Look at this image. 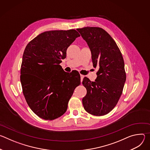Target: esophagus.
Segmentation results:
<instances>
[{"label": "esophagus", "mask_w": 150, "mask_h": 150, "mask_svg": "<svg viewBox=\"0 0 150 150\" xmlns=\"http://www.w3.org/2000/svg\"><path fill=\"white\" fill-rule=\"evenodd\" d=\"M80 76H81V82H82V81H83V78H84V75L81 74Z\"/></svg>", "instance_id": "1"}]
</instances>
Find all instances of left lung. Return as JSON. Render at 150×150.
Here are the masks:
<instances>
[{
	"label": "left lung",
	"instance_id": "left-lung-1",
	"mask_svg": "<svg viewBox=\"0 0 150 150\" xmlns=\"http://www.w3.org/2000/svg\"><path fill=\"white\" fill-rule=\"evenodd\" d=\"M76 30L89 46L93 67L99 68L94 82L87 77L83 79L87 91L82 98L83 108L90 114L103 116L113 109L122 94L126 81L123 58L115 40L103 28Z\"/></svg>",
	"mask_w": 150,
	"mask_h": 150
}]
</instances>
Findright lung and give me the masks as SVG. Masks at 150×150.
<instances>
[{"instance_id": "right-lung-1", "label": "right lung", "mask_w": 150, "mask_h": 150, "mask_svg": "<svg viewBox=\"0 0 150 150\" xmlns=\"http://www.w3.org/2000/svg\"><path fill=\"white\" fill-rule=\"evenodd\" d=\"M79 36L75 30L45 31L25 49L20 80L28 105L40 118L52 120L65 113L81 83L78 72H66L59 65L68 47Z\"/></svg>"}]
</instances>
